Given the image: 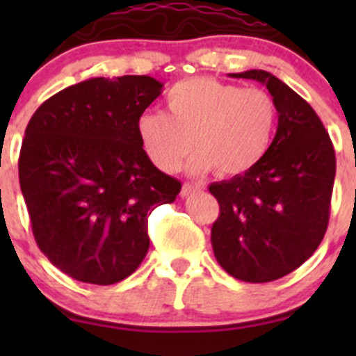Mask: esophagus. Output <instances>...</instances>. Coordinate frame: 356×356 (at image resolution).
I'll use <instances>...</instances> for the list:
<instances>
[{"instance_id":"1","label":"esophagus","mask_w":356,"mask_h":356,"mask_svg":"<svg viewBox=\"0 0 356 356\" xmlns=\"http://www.w3.org/2000/svg\"><path fill=\"white\" fill-rule=\"evenodd\" d=\"M200 186L198 184H189V182H184V186H182V191H181V196H189L191 193L198 191Z\"/></svg>"}]
</instances>
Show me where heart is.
<instances>
[{
  "instance_id": "1",
  "label": "heart",
  "mask_w": 356,
  "mask_h": 356,
  "mask_svg": "<svg viewBox=\"0 0 356 356\" xmlns=\"http://www.w3.org/2000/svg\"><path fill=\"white\" fill-rule=\"evenodd\" d=\"M167 111L139 117L138 136L149 160L174 172L193 148L189 168L201 174L239 175L267 155L277 125L274 98L260 88H241L217 79L177 82L165 96Z\"/></svg>"
}]
</instances>
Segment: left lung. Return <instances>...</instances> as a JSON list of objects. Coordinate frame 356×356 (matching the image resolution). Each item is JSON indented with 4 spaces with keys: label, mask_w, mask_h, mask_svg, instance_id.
<instances>
[{
    "label": "left lung",
    "mask_w": 356,
    "mask_h": 356,
    "mask_svg": "<svg viewBox=\"0 0 356 356\" xmlns=\"http://www.w3.org/2000/svg\"><path fill=\"white\" fill-rule=\"evenodd\" d=\"M268 89L279 113L267 155L245 174L210 184L220 215L211 246L220 267L245 282H270L296 270L327 231L336 155L315 110L265 70L231 74Z\"/></svg>",
    "instance_id": "8db88e82"
}]
</instances>
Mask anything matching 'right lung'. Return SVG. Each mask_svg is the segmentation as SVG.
Masks as SVG:
<instances>
[{"mask_svg": "<svg viewBox=\"0 0 356 356\" xmlns=\"http://www.w3.org/2000/svg\"><path fill=\"white\" fill-rule=\"evenodd\" d=\"M148 75L95 77L46 99L25 129L20 189L39 250L63 274L108 286L149 248L148 215L181 193L158 170L138 120L161 95Z\"/></svg>", "mask_w": 356, "mask_h": 356, "instance_id": "1", "label": "right lung"}]
</instances>
